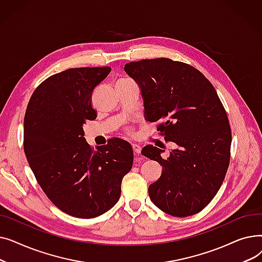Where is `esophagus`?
<instances>
[{"label": "esophagus", "mask_w": 262, "mask_h": 262, "mask_svg": "<svg viewBox=\"0 0 262 262\" xmlns=\"http://www.w3.org/2000/svg\"><path fill=\"white\" fill-rule=\"evenodd\" d=\"M133 150H134L135 154L139 155L141 153V147L138 144H133Z\"/></svg>", "instance_id": "obj_1"}]
</instances>
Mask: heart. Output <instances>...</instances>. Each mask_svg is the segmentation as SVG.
<instances>
[{
  "label": "heart",
  "mask_w": 262,
  "mask_h": 262,
  "mask_svg": "<svg viewBox=\"0 0 262 262\" xmlns=\"http://www.w3.org/2000/svg\"><path fill=\"white\" fill-rule=\"evenodd\" d=\"M124 80H129V79H122V80H120V81H124Z\"/></svg>",
  "instance_id": "b5f03b06"
}]
</instances>
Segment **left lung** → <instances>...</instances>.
Here are the masks:
<instances>
[{"instance_id": "8db88e82", "label": "left lung", "mask_w": 262, "mask_h": 262, "mask_svg": "<svg viewBox=\"0 0 262 262\" xmlns=\"http://www.w3.org/2000/svg\"><path fill=\"white\" fill-rule=\"evenodd\" d=\"M138 84L145 120L176 147L167 159L153 145L143 156L162 167L148 187L150 201L173 216L203 210L221 187L229 164L231 132L225 109L211 82L199 70L169 58L142 59L124 67Z\"/></svg>"}]
</instances>
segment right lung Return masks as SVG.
Wrapping results in <instances>:
<instances>
[{
    "label": "right lung",
    "mask_w": 262,
    "mask_h": 262,
    "mask_svg": "<svg viewBox=\"0 0 262 262\" xmlns=\"http://www.w3.org/2000/svg\"><path fill=\"white\" fill-rule=\"evenodd\" d=\"M110 67L75 68L54 74L37 87L24 117V152L41 189L67 214L99 216L112 209L133 167L130 144L110 139L93 150L84 124L96 118L92 93Z\"/></svg>",
    "instance_id": "add662e5"
}]
</instances>
